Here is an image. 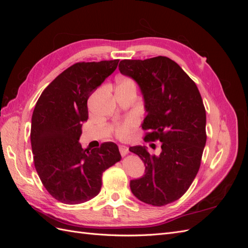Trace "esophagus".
I'll list each match as a JSON object with an SVG mask.
<instances>
[{"instance_id":"obj_1","label":"esophagus","mask_w":248,"mask_h":248,"mask_svg":"<svg viewBox=\"0 0 248 248\" xmlns=\"http://www.w3.org/2000/svg\"><path fill=\"white\" fill-rule=\"evenodd\" d=\"M119 151H120V153H121L122 156H125L127 153L129 152V151H128V148H127V147L124 146V145L119 146Z\"/></svg>"}]
</instances>
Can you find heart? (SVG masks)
Here are the masks:
<instances>
[{"mask_svg":"<svg viewBox=\"0 0 248 248\" xmlns=\"http://www.w3.org/2000/svg\"><path fill=\"white\" fill-rule=\"evenodd\" d=\"M129 86H134V82L130 78H121L118 81L117 88H119V87H129ZM138 124H139V120H138L137 117H133V116L128 117L125 120V121L116 125V127H115L116 136L119 139H122V140L129 138L132 130L136 128Z\"/></svg>","mask_w":248,"mask_h":248,"instance_id":"obj_1","label":"heart"}]
</instances>
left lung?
Instances as JSON below:
<instances>
[{"label":"left lung","mask_w":248,"mask_h":248,"mask_svg":"<svg viewBox=\"0 0 248 248\" xmlns=\"http://www.w3.org/2000/svg\"><path fill=\"white\" fill-rule=\"evenodd\" d=\"M119 70L137 81L147 116L141 124L146 141H161L159 155L130 147L145 164V175L130 181L140 201L164 206L181 198L196 178L206 145V110L199 89L167 57L122 60Z\"/></svg>","instance_id":"obj_1"}]
</instances>
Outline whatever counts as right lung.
<instances>
[{
  "mask_svg": "<svg viewBox=\"0 0 248 248\" xmlns=\"http://www.w3.org/2000/svg\"><path fill=\"white\" fill-rule=\"evenodd\" d=\"M119 60L79 62L44 89L31 125L34 164L52 198L68 205L81 204L99 193L102 172L121 159L115 142L81 148L78 140L88 120L89 97L117 68Z\"/></svg>",
  "mask_w": 248,
  "mask_h": 248,
  "instance_id": "obj_1",
  "label": "right lung"
}]
</instances>
